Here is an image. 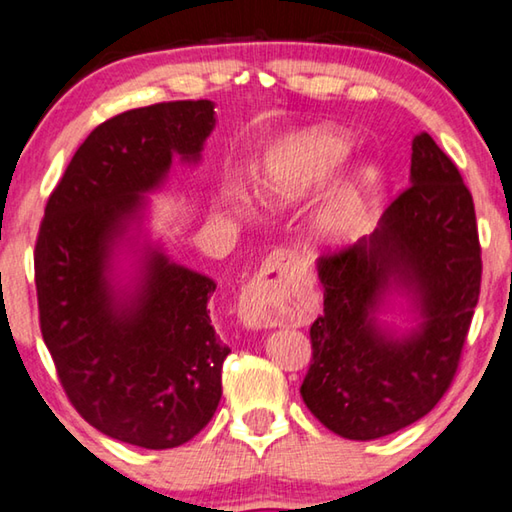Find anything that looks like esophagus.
<instances>
[{
    "mask_svg": "<svg viewBox=\"0 0 512 512\" xmlns=\"http://www.w3.org/2000/svg\"><path fill=\"white\" fill-rule=\"evenodd\" d=\"M298 273L300 259L291 250H273L239 296L237 314L244 325L271 327L289 320L296 305Z\"/></svg>",
    "mask_w": 512,
    "mask_h": 512,
    "instance_id": "esophagus-1",
    "label": "esophagus"
}]
</instances>
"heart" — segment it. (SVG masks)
I'll list each match as a JSON object with an SVG mask.
<instances>
[{"mask_svg": "<svg viewBox=\"0 0 512 512\" xmlns=\"http://www.w3.org/2000/svg\"><path fill=\"white\" fill-rule=\"evenodd\" d=\"M350 151V144L343 135L334 131H316L302 140H296L277 151L268 173L266 194L282 201H291L327 178ZM359 196L354 189L341 194L320 216V232L323 235H341L350 230L357 214Z\"/></svg>", "mask_w": 512, "mask_h": 512, "instance_id": "heart-1", "label": "heart"}]
</instances>
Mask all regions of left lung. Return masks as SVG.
<instances>
[{"label": "left lung", "instance_id": "obj_1", "mask_svg": "<svg viewBox=\"0 0 512 512\" xmlns=\"http://www.w3.org/2000/svg\"><path fill=\"white\" fill-rule=\"evenodd\" d=\"M474 201L454 160L422 133L413 140L411 185L379 228L318 259L323 316L309 329L311 363L300 386L329 431L375 440L409 427L456 377L481 293ZM419 293L423 329L400 342L371 325L387 277Z\"/></svg>", "mask_w": 512, "mask_h": 512}]
</instances>
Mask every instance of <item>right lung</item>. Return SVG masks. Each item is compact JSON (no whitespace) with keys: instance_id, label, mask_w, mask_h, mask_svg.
<instances>
[{"instance_id":"add662e5","label":"right lung","mask_w":512,"mask_h":512,"mask_svg":"<svg viewBox=\"0 0 512 512\" xmlns=\"http://www.w3.org/2000/svg\"><path fill=\"white\" fill-rule=\"evenodd\" d=\"M212 128L207 99L110 117L76 149L40 221V332L58 381L85 422L128 445H183L221 400L230 348L210 320V277L153 253L126 305H117L106 280L110 244L135 216L140 194L160 183L173 153L196 160Z\"/></svg>"}]
</instances>
